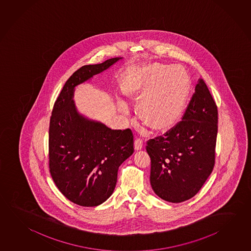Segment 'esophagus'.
Segmentation results:
<instances>
[{"label":"esophagus","mask_w":251,"mask_h":251,"mask_svg":"<svg viewBox=\"0 0 251 251\" xmlns=\"http://www.w3.org/2000/svg\"><path fill=\"white\" fill-rule=\"evenodd\" d=\"M134 148H135L136 151H139V150L142 149V148H143V141L139 139V138H137V139L135 141Z\"/></svg>","instance_id":"34e87169"}]
</instances>
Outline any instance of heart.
<instances>
[{
    "label": "heart",
    "instance_id": "obj_1",
    "mask_svg": "<svg viewBox=\"0 0 251 251\" xmlns=\"http://www.w3.org/2000/svg\"><path fill=\"white\" fill-rule=\"evenodd\" d=\"M190 80L182 67L153 63L126 87V95L140 101L138 112L145 124L167 130L180 122L190 95Z\"/></svg>",
    "mask_w": 251,
    "mask_h": 251
}]
</instances>
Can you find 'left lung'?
Wrapping results in <instances>:
<instances>
[{"mask_svg": "<svg viewBox=\"0 0 251 251\" xmlns=\"http://www.w3.org/2000/svg\"><path fill=\"white\" fill-rule=\"evenodd\" d=\"M217 133L218 108L206 84L199 79L181 122L146 146L150 182L158 197L180 202L198 193L214 167Z\"/></svg>", "mask_w": 251, "mask_h": 251, "instance_id": "left-lung-1", "label": "left lung"}]
</instances>
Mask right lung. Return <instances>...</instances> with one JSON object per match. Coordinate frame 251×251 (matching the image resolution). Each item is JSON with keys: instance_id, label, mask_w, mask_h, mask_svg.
<instances>
[{"instance_id": "obj_1", "label": "right lung", "mask_w": 251, "mask_h": 251, "mask_svg": "<svg viewBox=\"0 0 251 251\" xmlns=\"http://www.w3.org/2000/svg\"><path fill=\"white\" fill-rule=\"evenodd\" d=\"M124 57L85 65L67 80L49 126V168L59 190L80 206H98L115 190L119 167L134 152L130 129H111L81 114L73 100L76 86Z\"/></svg>"}]
</instances>
